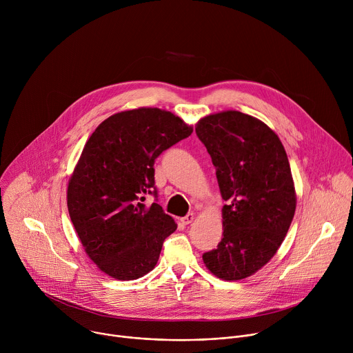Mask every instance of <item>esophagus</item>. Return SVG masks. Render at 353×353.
Here are the masks:
<instances>
[{
	"label": "esophagus",
	"mask_w": 353,
	"mask_h": 353,
	"mask_svg": "<svg viewBox=\"0 0 353 353\" xmlns=\"http://www.w3.org/2000/svg\"><path fill=\"white\" fill-rule=\"evenodd\" d=\"M194 218H195L194 214H188V215H185L184 218H181V222H183L184 225H188V223H191V222L194 221Z\"/></svg>",
	"instance_id": "34e87169"
}]
</instances>
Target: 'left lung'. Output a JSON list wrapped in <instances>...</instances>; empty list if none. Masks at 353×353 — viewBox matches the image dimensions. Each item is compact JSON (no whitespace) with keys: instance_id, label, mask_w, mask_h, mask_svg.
<instances>
[{"instance_id":"obj_1","label":"left lung","mask_w":353,"mask_h":353,"mask_svg":"<svg viewBox=\"0 0 353 353\" xmlns=\"http://www.w3.org/2000/svg\"><path fill=\"white\" fill-rule=\"evenodd\" d=\"M195 132L211 155L226 205L218 248L203 256L219 279L240 281L278 251L296 211V191L285 148L261 120L237 110L208 114Z\"/></svg>"}]
</instances>
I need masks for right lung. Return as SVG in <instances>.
I'll return each instance as SVG.
<instances>
[{
  "label": "right lung",
  "instance_id": "add662e5",
  "mask_svg": "<svg viewBox=\"0 0 353 353\" xmlns=\"http://www.w3.org/2000/svg\"><path fill=\"white\" fill-rule=\"evenodd\" d=\"M192 125L172 112L138 108L100 123L70 177L67 205L88 257L119 281L152 271L165 239L177 225L157 203L155 159L187 138Z\"/></svg>",
  "mask_w": 353,
  "mask_h": 353
}]
</instances>
